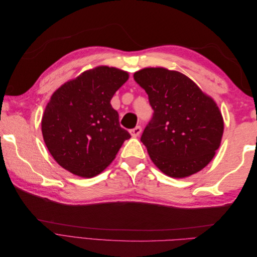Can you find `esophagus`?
Masks as SVG:
<instances>
[{"instance_id": "1", "label": "esophagus", "mask_w": 257, "mask_h": 257, "mask_svg": "<svg viewBox=\"0 0 257 257\" xmlns=\"http://www.w3.org/2000/svg\"><path fill=\"white\" fill-rule=\"evenodd\" d=\"M142 131H143V130H142L141 126H136V127H134V128L130 130V134L132 135V137H138L139 135H141Z\"/></svg>"}]
</instances>
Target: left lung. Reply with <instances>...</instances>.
I'll list each match as a JSON object with an SVG mask.
<instances>
[{
	"mask_svg": "<svg viewBox=\"0 0 257 257\" xmlns=\"http://www.w3.org/2000/svg\"><path fill=\"white\" fill-rule=\"evenodd\" d=\"M154 110L141 141L153 164L172 178L198 173L221 145L224 121L214 99L188 76L164 67L134 74Z\"/></svg>",
	"mask_w": 257,
	"mask_h": 257,
	"instance_id": "1",
	"label": "left lung"
}]
</instances>
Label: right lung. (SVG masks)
I'll return each mask as SVG.
<instances>
[{"label":"right lung","mask_w":257,"mask_h":257,"mask_svg":"<svg viewBox=\"0 0 257 257\" xmlns=\"http://www.w3.org/2000/svg\"><path fill=\"white\" fill-rule=\"evenodd\" d=\"M128 73L96 66L53 92L42 118L46 147L58 164L76 176L92 178L114 160L131 137L110 100Z\"/></svg>","instance_id":"1"}]
</instances>
